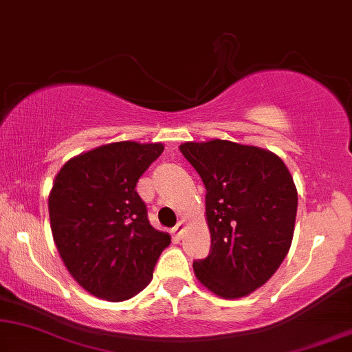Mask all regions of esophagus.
I'll list each match as a JSON object with an SVG mask.
<instances>
[{
	"instance_id": "esophagus-1",
	"label": "esophagus",
	"mask_w": 352,
	"mask_h": 352,
	"mask_svg": "<svg viewBox=\"0 0 352 352\" xmlns=\"http://www.w3.org/2000/svg\"><path fill=\"white\" fill-rule=\"evenodd\" d=\"M182 232H184V223H182V221H179V223H177L175 228H173V234H175L177 239H181Z\"/></svg>"
}]
</instances>
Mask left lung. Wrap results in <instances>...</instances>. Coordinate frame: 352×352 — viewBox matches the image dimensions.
Masks as SVG:
<instances>
[{
    "label": "left lung",
    "mask_w": 352,
    "mask_h": 352,
    "mask_svg": "<svg viewBox=\"0 0 352 352\" xmlns=\"http://www.w3.org/2000/svg\"><path fill=\"white\" fill-rule=\"evenodd\" d=\"M206 189L210 254L194 261L204 285L223 298L247 296L277 271L295 230L298 192L276 153L213 139L179 147Z\"/></svg>",
    "instance_id": "obj_1"
}]
</instances>
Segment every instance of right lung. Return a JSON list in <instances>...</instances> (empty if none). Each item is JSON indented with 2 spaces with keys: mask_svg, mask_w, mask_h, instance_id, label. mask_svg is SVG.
Returning a JSON list of instances; mask_svg holds the SVG:
<instances>
[{
  "mask_svg": "<svg viewBox=\"0 0 352 352\" xmlns=\"http://www.w3.org/2000/svg\"><path fill=\"white\" fill-rule=\"evenodd\" d=\"M162 144L100 146L72 158L50 194L56 247L72 277L91 295L123 301L151 282L171 237L153 229L136 192Z\"/></svg>",
  "mask_w": 352,
  "mask_h": 352,
  "instance_id": "add662e5",
  "label": "right lung"
}]
</instances>
